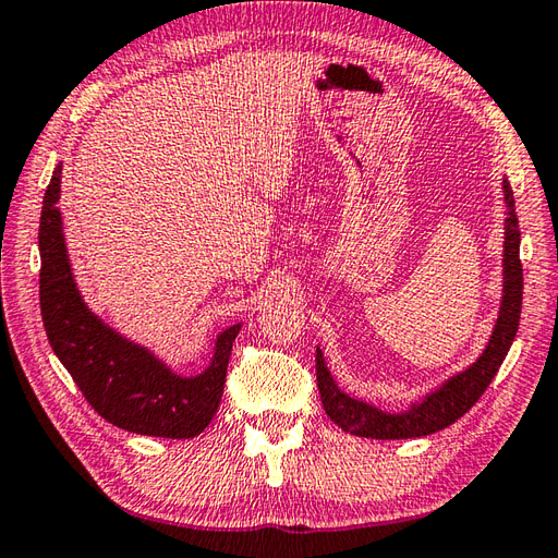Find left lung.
Masks as SVG:
<instances>
[{
	"label": "left lung",
	"instance_id": "left-lung-1",
	"mask_svg": "<svg viewBox=\"0 0 558 558\" xmlns=\"http://www.w3.org/2000/svg\"><path fill=\"white\" fill-rule=\"evenodd\" d=\"M501 190L504 206H507V218H504L501 304L483 354L469 368L449 375L442 385L425 392L418 401H411L407 411H385L340 390L328 371L326 359H323L320 347H316V378L323 409L344 433L371 439H411L433 435L459 421L481 399L487 385L495 380L499 366L513 344L523 304V266L521 258H518L521 230H518L515 202L509 180H504Z\"/></svg>",
	"mask_w": 558,
	"mask_h": 558
}]
</instances>
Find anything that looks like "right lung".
Masks as SVG:
<instances>
[{"label": "right lung", "instance_id": "add662e5", "mask_svg": "<svg viewBox=\"0 0 558 558\" xmlns=\"http://www.w3.org/2000/svg\"><path fill=\"white\" fill-rule=\"evenodd\" d=\"M61 163L51 173L40 216V311L47 340L104 421L128 433L190 439L211 423L223 397L228 359L242 323L214 342L209 366L180 375L107 326L83 300L69 262L59 202Z\"/></svg>", "mask_w": 558, "mask_h": 558}]
</instances>
